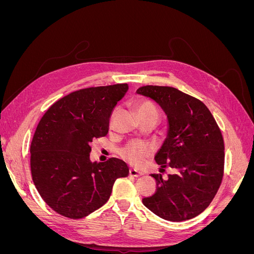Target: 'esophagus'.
Masks as SVG:
<instances>
[{
  "label": "esophagus",
  "instance_id": "esophagus-1",
  "mask_svg": "<svg viewBox=\"0 0 254 254\" xmlns=\"http://www.w3.org/2000/svg\"><path fill=\"white\" fill-rule=\"evenodd\" d=\"M129 174H130V176H133V177H140L143 175L142 172L136 171V170H134V168H130Z\"/></svg>",
  "mask_w": 254,
  "mask_h": 254
}]
</instances>
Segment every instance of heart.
Listing matches in <instances>:
<instances>
[{
    "instance_id": "b5f03b06",
    "label": "heart",
    "mask_w": 254,
    "mask_h": 254,
    "mask_svg": "<svg viewBox=\"0 0 254 254\" xmlns=\"http://www.w3.org/2000/svg\"><path fill=\"white\" fill-rule=\"evenodd\" d=\"M134 109L139 119L149 115L158 117V110L156 106L153 105L148 99H139L134 105ZM152 153V147L143 142L132 141L129 142L124 148L121 150V156L126 161L134 166H141L145 163V161L149 158Z\"/></svg>"
}]
</instances>
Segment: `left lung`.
I'll return each instance as SVG.
<instances>
[{
  "label": "left lung",
  "instance_id": "obj_1",
  "mask_svg": "<svg viewBox=\"0 0 254 254\" xmlns=\"http://www.w3.org/2000/svg\"><path fill=\"white\" fill-rule=\"evenodd\" d=\"M137 94L153 99L167 115V136L155 156L176 174L157 181L156 193L143 204L159 217L182 221L196 217L210 205L224 177L225 145L216 121L199 99L173 87L144 86Z\"/></svg>",
  "mask_w": 254,
  "mask_h": 254
}]
</instances>
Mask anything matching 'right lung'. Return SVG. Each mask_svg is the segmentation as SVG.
<instances>
[{
	"instance_id": "add662e5",
	"label": "right lung",
	"mask_w": 254,
	"mask_h": 254,
	"mask_svg": "<svg viewBox=\"0 0 254 254\" xmlns=\"http://www.w3.org/2000/svg\"><path fill=\"white\" fill-rule=\"evenodd\" d=\"M127 83L74 91L54 103L41 118L30 144V171L47 204L78 219L103 206L118 178L129 168L120 159L91 162V142L105 136Z\"/></svg>"
}]
</instances>
